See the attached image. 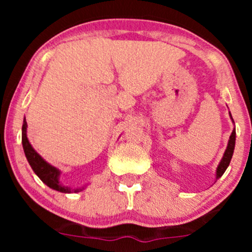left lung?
<instances>
[{"mask_svg":"<svg viewBox=\"0 0 252 252\" xmlns=\"http://www.w3.org/2000/svg\"><path fill=\"white\" fill-rule=\"evenodd\" d=\"M230 116H231V114H230ZM231 118H232V116H231ZM235 143H236V130L233 129L232 134H231V136H230V140H228L227 148H226V150H225L224 156H222L218 168H217V179H219L222 174H224L225 170H226V168L228 167V164H230V161H231V158H232V155H233V150H235Z\"/></svg>","mask_w":252,"mask_h":252,"instance_id":"obj_1","label":"left lung"}]
</instances>
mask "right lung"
Segmentation results:
<instances>
[{"label": "right lung", "instance_id": "right-lung-1", "mask_svg": "<svg viewBox=\"0 0 252 252\" xmlns=\"http://www.w3.org/2000/svg\"><path fill=\"white\" fill-rule=\"evenodd\" d=\"M22 146H24L25 155L27 158L28 162H30L32 169L34 173L39 176L40 180L43 184L47 185L52 189H56L58 192L62 193H77L84 189V187H79V189H70V187L63 186L59 182V169L56 167L51 166L50 163L46 162L45 160L40 156L35 150L33 149L32 144L30 143L27 138V122L26 118L24 120V124H22Z\"/></svg>", "mask_w": 252, "mask_h": 252}]
</instances>
